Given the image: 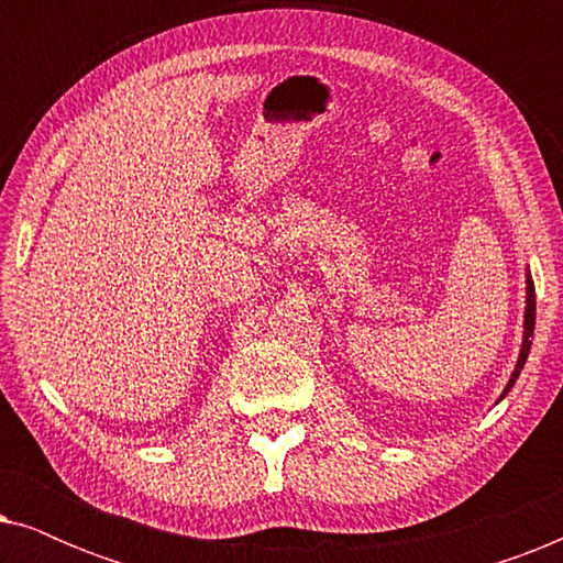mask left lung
<instances>
[{
  "label": "left lung",
  "mask_w": 563,
  "mask_h": 563,
  "mask_svg": "<svg viewBox=\"0 0 563 563\" xmlns=\"http://www.w3.org/2000/svg\"><path fill=\"white\" fill-rule=\"evenodd\" d=\"M533 328H536V287H533V279H530V272H528V276H526V320H522L520 356H518V364H515V372L510 376V382H507V387L503 389V395H499V399L507 397V391L512 389V384L518 382L522 366H526L528 353H530V343H533ZM499 399H497V402H499Z\"/></svg>",
  "instance_id": "left-lung-1"
}]
</instances>
